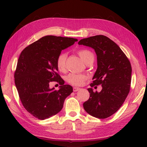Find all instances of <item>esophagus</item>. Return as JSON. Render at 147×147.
Returning a JSON list of instances; mask_svg holds the SVG:
<instances>
[{
    "label": "esophagus",
    "instance_id": "obj_1",
    "mask_svg": "<svg viewBox=\"0 0 147 147\" xmlns=\"http://www.w3.org/2000/svg\"><path fill=\"white\" fill-rule=\"evenodd\" d=\"M80 90V88H78V87H74V88H73V91L74 92H78Z\"/></svg>",
    "mask_w": 147,
    "mask_h": 147
}]
</instances>
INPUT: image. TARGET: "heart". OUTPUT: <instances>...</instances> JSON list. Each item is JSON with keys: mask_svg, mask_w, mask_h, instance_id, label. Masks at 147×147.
<instances>
[{"mask_svg": "<svg viewBox=\"0 0 147 147\" xmlns=\"http://www.w3.org/2000/svg\"><path fill=\"white\" fill-rule=\"evenodd\" d=\"M78 54L82 60L86 64L93 62L94 61V54L88 49H82L78 51ZM67 55L66 53L62 52L58 55L57 58V67L61 72H64L66 69V61ZM87 76L85 74L70 73L67 76V81L69 83L74 86H80L83 85Z\"/></svg>", "mask_w": 147, "mask_h": 147, "instance_id": "heart-1", "label": "heart"}]
</instances>
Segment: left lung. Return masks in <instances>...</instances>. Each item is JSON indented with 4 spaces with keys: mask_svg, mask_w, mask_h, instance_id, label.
<instances>
[{
    "mask_svg": "<svg viewBox=\"0 0 147 147\" xmlns=\"http://www.w3.org/2000/svg\"><path fill=\"white\" fill-rule=\"evenodd\" d=\"M78 44L94 49L97 69L90 86H102L100 92L88 88L90 98L84 102L83 108L93 117H110L121 107L129 92L132 71L130 62L119 47L105 36L83 38Z\"/></svg>",
    "mask_w": 147,
    "mask_h": 147,
    "instance_id": "left-lung-1",
    "label": "left lung"
}]
</instances>
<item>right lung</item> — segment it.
<instances>
[{
  "label": "right lung",
  "instance_id": "1",
  "mask_svg": "<svg viewBox=\"0 0 147 147\" xmlns=\"http://www.w3.org/2000/svg\"><path fill=\"white\" fill-rule=\"evenodd\" d=\"M78 39L47 35L28 45L21 52L14 73V82L22 104L33 116L44 120L57 114L63 107L73 87L64 85L58 74L57 58L62 50ZM57 81L59 90L50 89Z\"/></svg>",
  "mask_w": 147,
  "mask_h": 147
}]
</instances>
